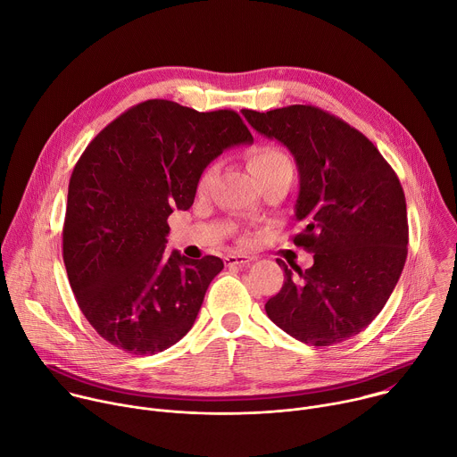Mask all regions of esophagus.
I'll return each instance as SVG.
<instances>
[{
    "label": "esophagus",
    "mask_w": 457,
    "mask_h": 457,
    "mask_svg": "<svg viewBox=\"0 0 457 457\" xmlns=\"http://www.w3.org/2000/svg\"><path fill=\"white\" fill-rule=\"evenodd\" d=\"M249 262H253V256H249L245 253H231L226 256L228 266H245Z\"/></svg>",
    "instance_id": "esophagus-1"
}]
</instances>
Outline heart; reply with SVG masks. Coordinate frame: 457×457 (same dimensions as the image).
Wrapping results in <instances>:
<instances>
[{
  "instance_id": "1",
  "label": "heart",
  "mask_w": 457,
  "mask_h": 457,
  "mask_svg": "<svg viewBox=\"0 0 457 457\" xmlns=\"http://www.w3.org/2000/svg\"><path fill=\"white\" fill-rule=\"evenodd\" d=\"M249 166L253 170V173L256 177H262V175H268V173H273V171H278L282 168H293L291 164V159L287 157V154L284 150H280L278 146L275 145H260L253 150L251 157H249ZM213 173H215V166H208L201 179H199V189H206L208 184L212 182L213 179ZM249 238L245 237L244 242H247Z\"/></svg>"
}]
</instances>
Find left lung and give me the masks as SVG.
I'll list each match as a JSON object with an SVG mask.
<instances>
[{
  "instance_id": "1",
  "label": "left lung",
  "mask_w": 457,
  "mask_h": 457,
  "mask_svg": "<svg viewBox=\"0 0 457 457\" xmlns=\"http://www.w3.org/2000/svg\"><path fill=\"white\" fill-rule=\"evenodd\" d=\"M258 134L280 141L300 173L295 245L314 264L266 303L289 337L328 347L363 331L395 291L407 260L409 222L398 175L378 148L340 117L311 104L242 110Z\"/></svg>"
}]
</instances>
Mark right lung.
<instances>
[{"label":"right lung","mask_w":457,"mask_h":457,"mask_svg":"<svg viewBox=\"0 0 457 457\" xmlns=\"http://www.w3.org/2000/svg\"><path fill=\"white\" fill-rule=\"evenodd\" d=\"M251 141L233 110L150 99L87 146L69 184L62 260L79 309L106 342L146 356L191 329L224 262L213 254L166 256L168 217L189 210L215 157Z\"/></svg>","instance_id":"obj_1"}]
</instances>
